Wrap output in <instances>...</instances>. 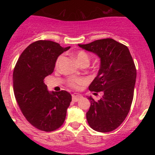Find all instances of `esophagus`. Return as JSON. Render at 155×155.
Returning a JSON list of instances; mask_svg holds the SVG:
<instances>
[{
    "mask_svg": "<svg viewBox=\"0 0 155 155\" xmlns=\"http://www.w3.org/2000/svg\"><path fill=\"white\" fill-rule=\"evenodd\" d=\"M81 95H79V94H73L72 95V101H74V102H77V101H79V100L81 98Z\"/></svg>",
    "mask_w": 155,
    "mask_h": 155,
    "instance_id": "1",
    "label": "esophagus"
}]
</instances>
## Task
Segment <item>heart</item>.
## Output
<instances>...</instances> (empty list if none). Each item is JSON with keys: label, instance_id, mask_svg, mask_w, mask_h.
Instances as JSON below:
<instances>
[{"label": "heart", "instance_id": "1", "mask_svg": "<svg viewBox=\"0 0 155 155\" xmlns=\"http://www.w3.org/2000/svg\"><path fill=\"white\" fill-rule=\"evenodd\" d=\"M62 57H59L56 61V66L59 65L60 62L61 61ZM76 60L77 63L79 64H81L82 63H90V57L87 54L85 51H78L76 54ZM86 82V80L84 79H78V78H75V79H71L68 81V85L70 87L73 89H79L81 85L84 84Z\"/></svg>", "mask_w": 155, "mask_h": 155}]
</instances>
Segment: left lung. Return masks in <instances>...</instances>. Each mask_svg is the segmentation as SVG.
Here are the masks:
<instances>
[{
  "instance_id": "obj_1",
  "label": "left lung",
  "mask_w": 155,
  "mask_h": 155,
  "mask_svg": "<svg viewBox=\"0 0 155 155\" xmlns=\"http://www.w3.org/2000/svg\"><path fill=\"white\" fill-rule=\"evenodd\" d=\"M79 46L101 59L100 69L89 90L103 92L104 95L98 101L88 97L91 105L87 120L94 130L111 132L123 122L132 104L136 79L133 58L128 48L112 38Z\"/></svg>"
}]
</instances>
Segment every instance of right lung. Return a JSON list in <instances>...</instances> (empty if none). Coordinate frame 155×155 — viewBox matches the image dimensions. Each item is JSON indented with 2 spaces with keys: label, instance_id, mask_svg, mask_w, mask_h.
<instances>
[{
  "label": "right lung",
  "instance_id": "add662e5",
  "mask_svg": "<svg viewBox=\"0 0 155 155\" xmlns=\"http://www.w3.org/2000/svg\"><path fill=\"white\" fill-rule=\"evenodd\" d=\"M69 49L51 41H37L22 51L14 69L17 104L26 120L40 130L54 131L65 120L71 95L65 90L49 92L44 79L54 71L58 57Z\"/></svg>",
  "mask_w": 155,
  "mask_h": 155
}]
</instances>
